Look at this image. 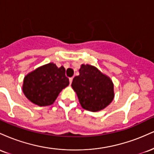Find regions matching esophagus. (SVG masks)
<instances>
[{"label":"esophagus","mask_w":154,"mask_h":154,"mask_svg":"<svg viewBox=\"0 0 154 154\" xmlns=\"http://www.w3.org/2000/svg\"><path fill=\"white\" fill-rule=\"evenodd\" d=\"M73 78H74L73 77H70V78H69V83H70V84H71V83L72 82V80H73Z\"/></svg>","instance_id":"obj_1"}]
</instances>
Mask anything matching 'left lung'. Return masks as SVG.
I'll return each mask as SVG.
<instances>
[{
  "label": "left lung",
  "mask_w": 154,
  "mask_h": 154,
  "mask_svg": "<svg viewBox=\"0 0 154 154\" xmlns=\"http://www.w3.org/2000/svg\"><path fill=\"white\" fill-rule=\"evenodd\" d=\"M79 73L73 79L72 88L81 106L93 112L108 106L114 98V83L110 77L90 64L81 65Z\"/></svg>",
  "instance_id": "8db88e82"
}]
</instances>
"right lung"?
Returning a JSON list of instances; mask_svg holds the SVG:
<instances>
[{"label": "right lung", "instance_id": "add662e5", "mask_svg": "<svg viewBox=\"0 0 154 154\" xmlns=\"http://www.w3.org/2000/svg\"><path fill=\"white\" fill-rule=\"evenodd\" d=\"M69 84L63 66L58 68L54 63L38 67L24 78L22 91L28 100L39 106L54 103L60 92Z\"/></svg>", "mask_w": 154, "mask_h": 154}]
</instances>
